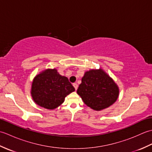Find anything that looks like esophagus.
Returning <instances> with one entry per match:
<instances>
[{"instance_id":"1","label":"esophagus","mask_w":152,"mask_h":152,"mask_svg":"<svg viewBox=\"0 0 152 152\" xmlns=\"http://www.w3.org/2000/svg\"><path fill=\"white\" fill-rule=\"evenodd\" d=\"M73 86L74 87V88H75V89L77 90V89H78V84H77L76 83H73Z\"/></svg>"}]
</instances>
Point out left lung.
Returning a JSON list of instances; mask_svg holds the SVG:
<instances>
[{
	"label": "left lung",
	"mask_w": 152,
	"mask_h": 152,
	"mask_svg": "<svg viewBox=\"0 0 152 152\" xmlns=\"http://www.w3.org/2000/svg\"><path fill=\"white\" fill-rule=\"evenodd\" d=\"M77 93L89 107L95 110H101L115 102L119 89L102 69L91 70L85 73Z\"/></svg>",
	"instance_id": "8db88e82"
}]
</instances>
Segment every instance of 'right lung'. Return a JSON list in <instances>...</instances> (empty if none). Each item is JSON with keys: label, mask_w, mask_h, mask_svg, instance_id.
Returning a JSON list of instances; mask_svg holds the SVG:
<instances>
[{"label": "right lung", "mask_w": 152, "mask_h": 152, "mask_svg": "<svg viewBox=\"0 0 152 152\" xmlns=\"http://www.w3.org/2000/svg\"><path fill=\"white\" fill-rule=\"evenodd\" d=\"M74 91L66 77L60 75L56 69H48L34 78L31 95L38 105L51 110L62 104L65 96Z\"/></svg>", "instance_id": "1"}]
</instances>
